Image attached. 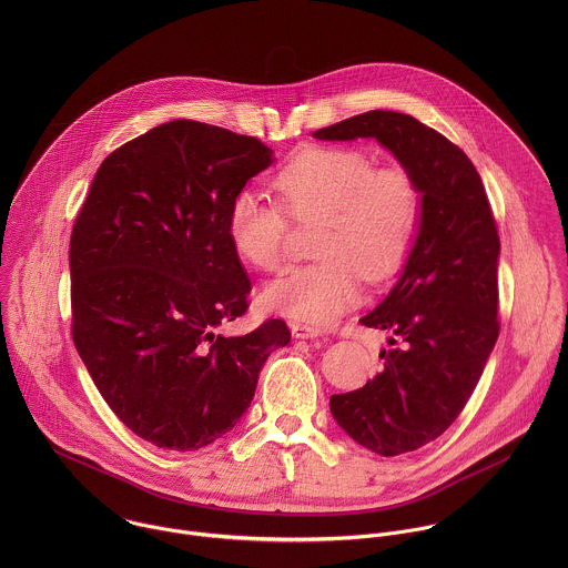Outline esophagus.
I'll return each mask as SVG.
<instances>
[{
  "label": "esophagus",
  "instance_id": "esophagus-1",
  "mask_svg": "<svg viewBox=\"0 0 568 568\" xmlns=\"http://www.w3.org/2000/svg\"><path fill=\"white\" fill-rule=\"evenodd\" d=\"M291 332L295 338H315V336H322V327L311 324H291Z\"/></svg>",
  "mask_w": 568,
  "mask_h": 568
}]
</instances>
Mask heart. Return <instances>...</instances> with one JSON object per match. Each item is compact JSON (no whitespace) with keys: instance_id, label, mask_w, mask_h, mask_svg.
<instances>
[{"instance_id":"heart-1","label":"heart","mask_w":568,"mask_h":568,"mask_svg":"<svg viewBox=\"0 0 568 568\" xmlns=\"http://www.w3.org/2000/svg\"><path fill=\"white\" fill-rule=\"evenodd\" d=\"M277 201L243 187L227 210L234 251L257 271H277L286 257L288 216L320 219V260L284 271L264 293L273 313L327 324L358 304L363 273L372 282L398 273L419 232L424 194L403 163H383L358 149L315 146L275 176Z\"/></svg>"}]
</instances>
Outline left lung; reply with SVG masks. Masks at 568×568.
I'll return each instance as SVG.
<instances>
[{"mask_svg": "<svg viewBox=\"0 0 568 568\" xmlns=\"http://www.w3.org/2000/svg\"><path fill=\"white\" fill-rule=\"evenodd\" d=\"M317 140L376 138L424 194L417 241L392 293L361 320L394 349L365 387L334 394L329 410L361 446L396 457L437 439L470 400L498 338L500 241L484 181L435 129L396 111H367L315 131Z\"/></svg>", "mask_w": 568, "mask_h": 568, "instance_id": "left-lung-1", "label": "left lung"}]
</instances>
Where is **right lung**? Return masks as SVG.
Listing matches in <instances>:
<instances>
[{
    "label": "right lung",
    "mask_w": 568,
    "mask_h": 568,
    "mask_svg": "<svg viewBox=\"0 0 568 568\" xmlns=\"http://www.w3.org/2000/svg\"><path fill=\"white\" fill-rule=\"evenodd\" d=\"M251 135L174 120L100 163L70 241L72 336L104 403L142 439L199 450L251 405L268 354L291 329L248 334L251 280L227 236V210L271 165Z\"/></svg>",
    "instance_id": "obj_1"
}]
</instances>
